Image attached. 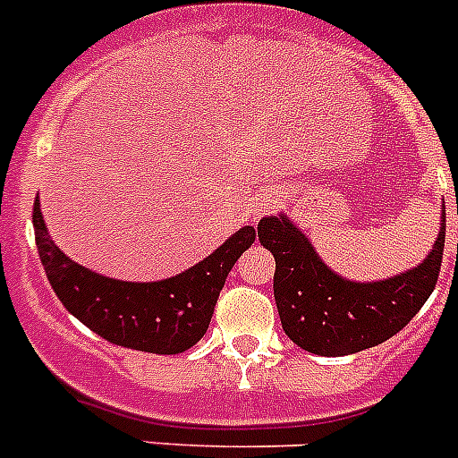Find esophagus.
Wrapping results in <instances>:
<instances>
[{"label": "esophagus", "mask_w": 458, "mask_h": 458, "mask_svg": "<svg viewBox=\"0 0 458 458\" xmlns=\"http://www.w3.org/2000/svg\"><path fill=\"white\" fill-rule=\"evenodd\" d=\"M275 206V192L270 190H259V192L252 194V199H250L248 206V216L252 220H257L259 216H264L266 210H270Z\"/></svg>", "instance_id": "1"}]
</instances>
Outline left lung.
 Here are the masks:
<instances>
[{
  "instance_id": "obj_1",
  "label": "left lung",
  "mask_w": 458,
  "mask_h": 458,
  "mask_svg": "<svg viewBox=\"0 0 458 458\" xmlns=\"http://www.w3.org/2000/svg\"><path fill=\"white\" fill-rule=\"evenodd\" d=\"M257 232L275 257L273 291L286 337L314 355L339 358L387 342L422 310L443 264L445 210L422 264L376 282L335 273L284 213L261 217Z\"/></svg>"
}]
</instances>
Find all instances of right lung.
<instances>
[{
  "label": "right lung",
  "instance_id": "obj_1",
  "mask_svg": "<svg viewBox=\"0 0 458 458\" xmlns=\"http://www.w3.org/2000/svg\"><path fill=\"white\" fill-rule=\"evenodd\" d=\"M31 220L40 264L72 317L116 346L157 355L183 353L204 337L226 275L257 238L254 226H241L183 273L157 282H123L84 268L56 248L38 197Z\"/></svg>",
  "mask_w": 458,
  "mask_h": 458
}]
</instances>
